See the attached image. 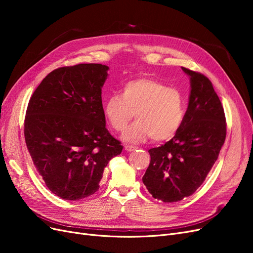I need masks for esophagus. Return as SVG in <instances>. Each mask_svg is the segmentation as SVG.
<instances>
[{
	"label": "esophagus",
	"instance_id": "esophagus-1",
	"mask_svg": "<svg viewBox=\"0 0 253 253\" xmlns=\"http://www.w3.org/2000/svg\"><path fill=\"white\" fill-rule=\"evenodd\" d=\"M137 148L136 147H133V145H125V150L126 151V152H133V151H135Z\"/></svg>",
	"mask_w": 253,
	"mask_h": 253
}]
</instances>
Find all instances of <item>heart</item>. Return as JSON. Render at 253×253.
I'll use <instances>...</instances> for the list:
<instances>
[{"instance_id":"heart-1","label":"heart","mask_w":253,"mask_h":253,"mask_svg":"<svg viewBox=\"0 0 253 253\" xmlns=\"http://www.w3.org/2000/svg\"><path fill=\"white\" fill-rule=\"evenodd\" d=\"M103 113L117 132L125 131L135 113L137 120L122 136L126 142L139 143L151 137L155 141H166L180 129L186 102L178 89L156 79L140 77L125 83L121 95L106 98Z\"/></svg>"}]
</instances>
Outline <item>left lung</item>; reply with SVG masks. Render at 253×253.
<instances>
[{
  "instance_id": "obj_1",
  "label": "left lung",
  "mask_w": 253,
  "mask_h": 253,
  "mask_svg": "<svg viewBox=\"0 0 253 253\" xmlns=\"http://www.w3.org/2000/svg\"><path fill=\"white\" fill-rule=\"evenodd\" d=\"M181 70L191 86L185 120L171 140L149 150L151 162L142 177L152 196L164 203L179 202L202 186L226 139L224 109L211 81Z\"/></svg>"
}]
</instances>
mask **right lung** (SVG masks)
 Segmentation results:
<instances>
[{
  "instance_id": "right-lung-1",
  "label": "right lung",
  "mask_w": 253,
  "mask_h": 253,
  "mask_svg": "<svg viewBox=\"0 0 253 253\" xmlns=\"http://www.w3.org/2000/svg\"><path fill=\"white\" fill-rule=\"evenodd\" d=\"M109 66L77 64L49 73L30 98L24 136L51 192L67 201L93 195L122 145L105 126L101 89Z\"/></svg>"
}]
</instances>
